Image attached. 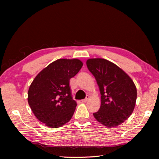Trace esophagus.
Segmentation results:
<instances>
[{"instance_id":"obj_1","label":"esophagus","mask_w":159,"mask_h":159,"mask_svg":"<svg viewBox=\"0 0 159 159\" xmlns=\"http://www.w3.org/2000/svg\"><path fill=\"white\" fill-rule=\"evenodd\" d=\"M89 95H87V97H86V98L84 99H83V100H81V102H82L83 103L87 102L88 101V99H89Z\"/></svg>"}]
</instances>
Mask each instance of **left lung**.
I'll list each match as a JSON object with an SVG mask.
<instances>
[{"label": "left lung", "mask_w": 159, "mask_h": 159, "mask_svg": "<svg viewBox=\"0 0 159 159\" xmlns=\"http://www.w3.org/2000/svg\"><path fill=\"white\" fill-rule=\"evenodd\" d=\"M86 64L101 93V106L93 113L95 119L107 127L119 125L130 117L135 106L137 88L133 81L119 66L105 59H88Z\"/></svg>", "instance_id": "left-lung-1"}]
</instances>
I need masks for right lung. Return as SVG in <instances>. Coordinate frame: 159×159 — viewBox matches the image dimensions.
<instances>
[{
  "label": "right lung",
  "instance_id": "right-lung-1",
  "mask_svg": "<svg viewBox=\"0 0 159 159\" xmlns=\"http://www.w3.org/2000/svg\"><path fill=\"white\" fill-rule=\"evenodd\" d=\"M82 66L78 59H58L34 79L28 91V102L36 117L46 126L61 127L73 116L77 103L72 99L70 80Z\"/></svg>",
  "mask_w": 159,
  "mask_h": 159
}]
</instances>
